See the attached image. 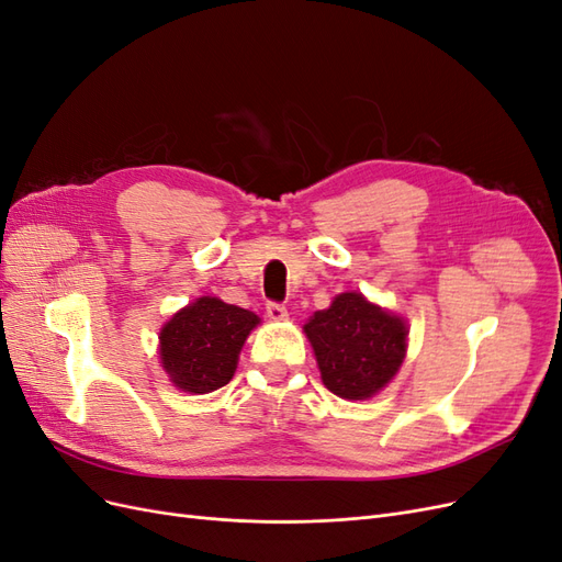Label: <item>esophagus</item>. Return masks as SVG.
Masks as SVG:
<instances>
[{
    "instance_id": "34e87169",
    "label": "esophagus",
    "mask_w": 562,
    "mask_h": 562,
    "mask_svg": "<svg viewBox=\"0 0 562 562\" xmlns=\"http://www.w3.org/2000/svg\"><path fill=\"white\" fill-rule=\"evenodd\" d=\"M267 316L271 321H283L288 316V310L283 307L281 302H267Z\"/></svg>"
}]
</instances>
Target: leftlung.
<instances>
[{"label":"left lung","instance_id":"1","mask_svg":"<svg viewBox=\"0 0 562 562\" xmlns=\"http://www.w3.org/2000/svg\"><path fill=\"white\" fill-rule=\"evenodd\" d=\"M321 380L335 396L361 401L396 375L407 328L403 318L370 304L361 293H342L304 326Z\"/></svg>","mask_w":562,"mask_h":562}]
</instances>
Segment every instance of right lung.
<instances>
[{
	"instance_id": "add662e5",
	"label": "right lung",
	"mask_w": 562,
	"mask_h": 562,
	"mask_svg": "<svg viewBox=\"0 0 562 562\" xmlns=\"http://www.w3.org/2000/svg\"><path fill=\"white\" fill-rule=\"evenodd\" d=\"M260 318L217 297H199L161 330V363L176 386L209 394L225 386L248 333Z\"/></svg>"
}]
</instances>
